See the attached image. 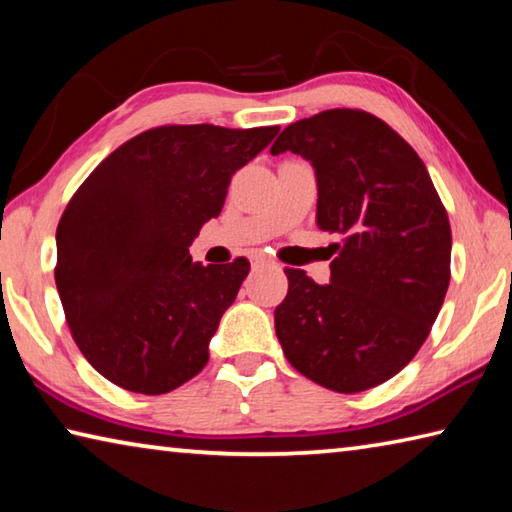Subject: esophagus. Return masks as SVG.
I'll return each mask as SVG.
<instances>
[{
  "label": "esophagus",
  "instance_id": "obj_1",
  "mask_svg": "<svg viewBox=\"0 0 512 512\" xmlns=\"http://www.w3.org/2000/svg\"><path fill=\"white\" fill-rule=\"evenodd\" d=\"M255 264L257 266H275V262H268V259H264V257H255Z\"/></svg>",
  "mask_w": 512,
  "mask_h": 512
}]
</instances>
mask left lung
<instances>
[{"mask_svg":"<svg viewBox=\"0 0 512 512\" xmlns=\"http://www.w3.org/2000/svg\"><path fill=\"white\" fill-rule=\"evenodd\" d=\"M311 162L329 284L287 268L275 334L298 372L336 393L384 384L431 332L449 287L452 230L420 155L386 121L334 108L287 126L271 153Z\"/></svg>","mask_w":512,"mask_h":512,"instance_id":"obj_1","label":"left lung"}]
</instances>
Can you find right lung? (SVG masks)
<instances>
[{
	"mask_svg": "<svg viewBox=\"0 0 512 512\" xmlns=\"http://www.w3.org/2000/svg\"><path fill=\"white\" fill-rule=\"evenodd\" d=\"M277 131L151 128L72 196L56 230V287L76 345L112 384L162 395L205 368L250 264L203 266L189 246L221 214L232 173Z\"/></svg>",
	"mask_w": 512,
	"mask_h": 512,
	"instance_id": "add662e5",
	"label": "right lung"
}]
</instances>
